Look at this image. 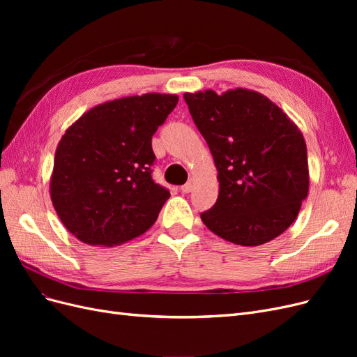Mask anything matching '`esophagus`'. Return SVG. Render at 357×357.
<instances>
[{
    "mask_svg": "<svg viewBox=\"0 0 357 357\" xmlns=\"http://www.w3.org/2000/svg\"><path fill=\"white\" fill-rule=\"evenodd\" d=\"M193 189V183L192 181H189V183H186V185H183L181 188H180V190H181V193H189L190 190Z\"/></svg>",
    "mask_w": 357,
    "mask_h": 357,
    "instance_id": "esophagus-1",
    "label": "esophagus"
}]
</instances>
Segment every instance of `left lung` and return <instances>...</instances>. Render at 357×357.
Wrapping results in <instances>:
<instances>
[{"mask_svg": "<svg viewBox=\"0 0 357 357\" xmlns=\"http://www.w3.org/2000/svg\"><path fill=\"white\" fill-rule=\"evenodd\" d=\"M185 101L218 168L219 197L201 220L245 247L282 235L308 195L307 144L295 122L250 89L186 92Z\"/></svg>", "mask_w": 357, "mask_h": 357, "instance_id": "1", "label": "left lung"}]
</instances>
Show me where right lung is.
Listing matches in <instances>:
<instances>
[{"label": "right lung", "mask_w": 357, "mask_h": 357, "mask_svg": "<svg viewBox=\"0 0 357 357\" xmlns=\"http://www.w3.org/2000/svg\"><path fill=\"white\" fill-rule=\"evenodd\" d=\"M178 96L144 93L92 107L59 139L50 199L63 226L91 245H121L152 226L169 192L153 181L152 137Z\"/></svg>", "instance_id": "right-lung-1"}]
</instances>
